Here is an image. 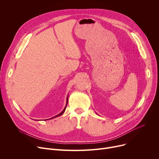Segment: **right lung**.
I'll return each mask as SVG.
<instances>
[{
  "label": "right lung",
  "instance_id": "right-lung-1",
  "mask_svg": "<svg viewBox=\"0 0 159 159\" xmlns=\"http://www.w3.org/2000/svg\"><path fill=\"white\" fill-rule=\"evenodd\" d=\"M68 97H67V100H66V106H65V107L64 108V110H62V111L61 113H60L59 114H58L57 115H56V116H53V117H52V118H51V119H54V118H55V117H57V116H59L62 115L64 113V111H65V110H66V108L67 104H68ZM46 120H49V119H46Z\"/></svg>",
  "mask_w": 159,
  "mask_h": 159
}]
</instances>
